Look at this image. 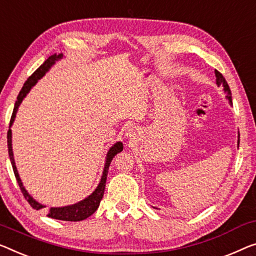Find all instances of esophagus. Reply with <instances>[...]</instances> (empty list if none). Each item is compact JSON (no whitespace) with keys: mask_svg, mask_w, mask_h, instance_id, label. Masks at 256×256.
<instances>
[{"mask_svg":"<svg viewBox=\"0 0 256 256\" xmlns=\"http://www.w3.org/2000/svg\"><path fill=\"white\" fill-rule=\"evenodd\" d=\"M125 134H126V136H130V138H131V136H133V128H128Z\"/></svg>","mask_w":256,"mask_h":256,"instance_id":"1","label":"esophagus"}]
</instances>
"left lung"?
<instances>
[{
  "label": "left lung",
  "instance_id": "8db88e82",
  "mask_svg": "<svg viewBox=\"0 0 256 256\" xmlns=\"http://www.w3.org/2000/svg\"><path fill=\"white\" fill-rule=\"evenodd\" d=\"M215 76H216V84L217 86H223L224 92L228 94L226 95V98L228 100V104H232V98H231V90H230V87H228V82L226 78L223 77V74L218 72L217 70H215ZM238 147H239V136H238Z\"/></svg>",
  "mask_w": 256,
  "mask_h": 256
}]
</instances>
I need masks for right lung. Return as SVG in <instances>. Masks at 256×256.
<instances>
[{
  "label": "right lung",
  "instance_id": "right-lung-1",
  "mask_svg": "<svg viewBox=\"0 0 256 256\" xmlns=\"http://www.w3.org/2000/svg\"><path fill=\"white\" fill-rule=\"evenodd\" d=\"M63 57V54H58V55H52L49 56L47 60H44L42 66H40L36 68V71L33 72V74L26 80L24 86H22V90L19 92L18 96H17V101L14 104V112L12 116H11L10 120V125H9V131H8V150H9V158L11 161V166H12L14 169V177L17 179V182L20 188V190L22 193V196L26 200L28 201V204H30V207L36 209V210H40V209L44 208L46 206L39 204V202L36 201L32 196H30L28 190H25L24 186H22V179L19 177L17 168H16V163H14V152H12V140H11V126H12L14 118H16V114L18 112V106H20L22 101L24 100V98L28 95L30 88L36 85L38 82V80L41 79L46 74V72H48L49 68H50L54 64L60 60ZM123 150V144L120 141H118L112 147H110V150L106 152V163H104V174H102L101 180L98 182V188H95L93 193L88 196L85 199L77 202L74 204H70V206H66V207H52L48 210V217H52V218L55 220H68V222H79V220H86L87 217H90L92 214H94L96 212V209L100 206V202L104 198V188H106V176H108V170H109V166L112 163V158H115V155H117L118 152H120Z\"/></svg>",
  "mask_w": 256,
  "mask_h": 256
}]
</instances>
